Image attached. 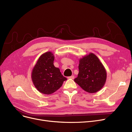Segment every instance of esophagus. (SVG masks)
<instances>
[{
	"label": "esophagus",
	"mask_w": 132,
	"mask_h": 132,
	"mask_svg": "<svg viewBox=\"0 0 132 132\" xmlns=\"http://www.w3.org/2000/svg\"><path fill=\"white\" fill-rule=\"evenodd\" d=\"M68 78H69V79H73L75 78V76H72L69 77H68Z\"/></svg>",
	"instance_id": "obj_1"
}]
</instances>
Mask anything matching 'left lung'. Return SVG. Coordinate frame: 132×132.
Masks as SVG:
<instances>
[{
	"label": "left lung",
	"mask_w": 132,
	"mask_h": 132,
	"mask_svg": "<svg viewBox=\"0 0 132 132\" xmlns=\"http://www.w3.org/2000/svg\"><path fill=\"white\" fill-rule=\"evenodd\" d=\"M79 62V73L75 81L89 93L99 91L105 85L107 73L98 57L90 53L80 58Z\"/></svg>",
	"instance_id": "1"
}]
</instances>
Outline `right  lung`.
Segmentation results:
<instances>
[{
    "label": "right lung",
    "instance_id": "1",
    "mask_svg": "<svg viewBox=\"0 0 132 132\" xmlns=\"http://www.w3.org/2000/svg\"><path fill=\"white\" fill-rule=\"evenodd\" d=\"M54 55L47 52L39 57L31 72V80L36 89L42 94L51 95L57 90L67 80L60 69L54 65Z\"/></svg>",
    "mask_w": 132,
    "mask_h": 132
}]
</instances>
